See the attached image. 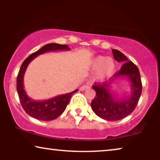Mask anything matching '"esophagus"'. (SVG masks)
Returning a JSON list of instances; mask_svg holds the SVG:
<instances>
[{
    "label": "esophagus",
    "mask_w": 160,
    "mask_h": 160,
    "mask_svg": "<svg viewBox=\"0 0 160 160\" xmlns=\"http://www.w3.org/2000/svg\"><path fill=\"white\" fill-rule=\"evenodd\" d=\"M89 87H89V84H84V85H83V86H82V87H80V90L84 91V90H85V89H89Z\"/></svg>",
    "instance_id": "obj_1"
}]
</instances>
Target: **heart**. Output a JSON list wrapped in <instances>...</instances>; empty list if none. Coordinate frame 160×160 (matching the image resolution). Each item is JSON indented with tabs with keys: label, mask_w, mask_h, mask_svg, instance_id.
I'll return each mask as SVG.
<instances>
[{
	"label": "heart",
	"mask_w": 160,
	"mask_h": 160,
	"mask_svg": "<svg viewBox=\"0 0 160 160\" xmlns=\"http://www.w3.org/2000/svg\"><path fill=\"white\" fill-rule=\"evenodd\" d=\"M91 67L98 70L97 77L100 79L110 76L115 68L113 59L104 56H98L92 60Z\"/></svg>",
	"instance_id": "b5f03b06"
}]
</instances>
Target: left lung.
<instances>
[{"label": "left lung", "mask_w": 160, "mask_h": 160, "mask_svg": "<svg viewBox=\"0 0 160 160\" xmlns=\"http://www.w3.org/2000/svg\"><path fill=\"white\" fill-rule=\"evenodd\" d=\"M113 58L117 62H124L121 68L113 74L108 82H95L92 88L96 96L92 100L91 107L98 117L108 121L120 120L128 117L134 111L142 92V83L139 69L132 61H129L123 53L117 49H112ZM120 76L128 77L132 83V94L130 98L115 100L109 92L110 84Z\"/></svg>", "instance_id": "obj_1"}]
</instances>
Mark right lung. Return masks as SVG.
<instances>
[{
  "mask_svg": "<svg viewBox=\"0 0 160 160\" xmlns=\"http://www.w3.org/2000/svg\"><path fill=\"white\" fill-rule=\"evenodd\" d=\"M68 49H70L67 45L52 43H48L37 52L30 54L22 64L17 78V89L22 106L25 112L30 117L43 121H50L56 119L64 112L67 105L71 100V96L78 91V89H76L70 93L57 96L52 99L43 100V101H35L28 97L24 89L23 76L28 64L32 59H34L38 54L49 51Z\"/></svg>",
  "mask_w": 160,
  "mask_h": 160,
  "instance_id": "add662e5",
  "label": "right lung"
}]
</instances>
